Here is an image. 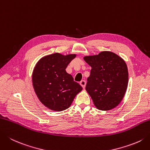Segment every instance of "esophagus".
<instances>
[{
    "mask_svg": "<svg viewBox=\"0 0 150 150\" xmlns=\"http://www.w3.org/2000/svg\"><path fill=\"white\" fill-rule=\"evenodd\" d=\"M86 81H84V80H83V81H81V82H80V84H81V86L83 88H85V86H86Z\"/></svg>",
    "mask_w": 150,
    "mask_h": 150,
    "instance_id": "34e87169",
    "label": "esophagus"
}]
</instances>
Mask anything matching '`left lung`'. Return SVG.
Here are the masks:
<instances>
[{
  "instance_id": "1",
  "label": "left lung",
  "mask_w": 150,
  "mask_h": 150,
  "mask_svg": "<svg viewBox=\"0 0 150 150\" xmlns=\"http://www.w3.org/2000/svg\"><path fill=\"white\" fill-rule=\"evenodd\" d=\"M83 58L92 67L86 90L95 107L101 110L113 109L122 101L127 88L129 75L125 62L110 51H101Z\"/></svg>"
}]
</instances>
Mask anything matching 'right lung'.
Wrapping results in <instances>:
<instances>
[{
	"label": "right lung",
	"mask_w": 150,
	"mask_h": 150,
	"mask_svg": "<svg viewBox=\"0 0 150 150\" xmlns=\"http://www.w3.org/2000/svg\"><path fill=\"white\" fill-rule=\"evenodd\" d=\"M76 54L56 52L40 58L32 72V85L41 103L49 109L62 111L68 108L83 88L73 81L66 69Z\"/></svg>",
	"instance_id": "right-lung-1"
}]
</instances>
